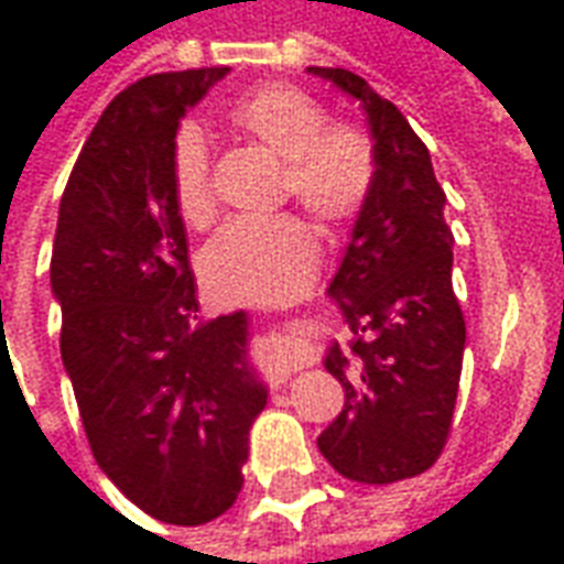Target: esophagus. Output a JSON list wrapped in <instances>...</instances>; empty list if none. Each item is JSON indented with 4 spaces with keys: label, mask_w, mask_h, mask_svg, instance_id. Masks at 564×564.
<instances>
[{
    "label": "esophagus",
    "mask_w": 564,
    "mask_h": 564,
    "mask_svg": "<svg viewBox=\"0 0 564 564\" xmlns=\"http://www.w3.org/2000/svg\"><path fill=\"white\" fill-rule=\"evenodd\" d=\"M286 366L293 368H302V341L295 338V335H286Z\"/></svg>",
    "instance_id": "1"
}]
</instances>
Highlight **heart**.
Masks as SVG:
<instances>
[{
  "mask_svg": "<svg viewBox=\"0 0 564 564\" xmlns=\"http://www.w3.org/2000/svg\"><path fill=\"white\" fill-rule=\"evenodd\" d=\"M226 120L283 162L290 196L317 220H350L368 202L375 184L371 144L350 127H326V111L307 93L271 84L238 99ZM169 177L177 214L193 226L208 220V144L196 127L174 135ZM317 259V235L299 217H235L202 250V278L223 302L274 305L305 293Z\"/></svg>",
  "mask_w": 564,
  "mask_h": 564,
  "instance_id": "b5f03b06",
  "label": "heart"
}]
</instances>
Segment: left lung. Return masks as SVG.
<instances>
[{"label": "left lung", "mask_w": 564, "mask_h": 564, "mask_svg": "<svg viewBox=\"0 0 564 564\" xmlns=\"http://www.w3.org/2000/svg\"><path fill=\"white\" fill-rule=\"evenodd\" d=\"M307 72L362 105L375 141V184L326 290L354 341L350 350L332 344L323 359L344 408L317 447L347 480L395 484L435 465L459 392L465 317L453 293L447 196L395 105L347 68Z\"/></svg>", "instance_id": "left-lung-1"}]
</instances>
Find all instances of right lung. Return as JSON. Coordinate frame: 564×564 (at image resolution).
Returning a JSON list of instances; mask_svg holds the SVG:
<instances>
[{
  "instance_id": "right-lung-1",
  "label": "right lung",
  "mask_w": 564,
  "mask_h": 564,
  "mask_svg": "<svg viewBox=\"0 0 564 564\" xmlns=\"http://www.w3.org/2000/svg\"><path fill=\"white\" fill-rule=\"evenodd\" d=\"M226 75L165 72L115 96L72 169L51 257L59 354L93 456L132 505L172 525L232 508L269 402L245 311L198 319L169 177L186 108Z\"/></svg>"
}]
</instances>
